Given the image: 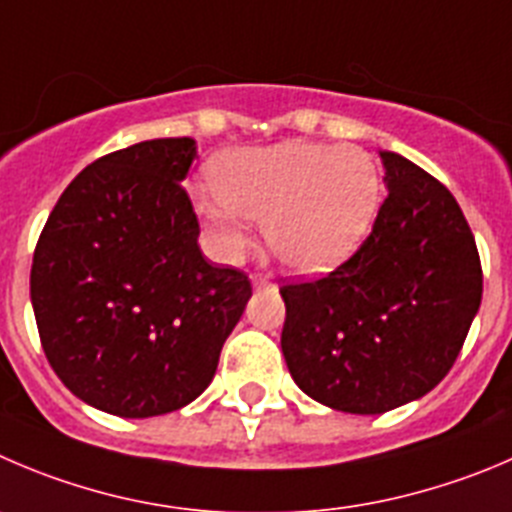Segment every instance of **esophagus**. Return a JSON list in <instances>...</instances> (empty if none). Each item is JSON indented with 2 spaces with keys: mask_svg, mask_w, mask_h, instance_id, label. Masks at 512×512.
Masks as SVG:
<instances>
[{
  "mask_svg": "<svg viewBox=\"0 0 512 512\" xmlns=\"http://www.w3.org/2000/svg\"><path fill=\"white\" fill-rule=\"evenodd\" d=\"M251 284H253V289H266V286H271V279H269V276L253 274L251 276Z\"/></svg>",
  "mask_w": 512,
  "mask_h": 512,
  "instance_id": "1",
  "label": "esophagus"
}]
</instances>
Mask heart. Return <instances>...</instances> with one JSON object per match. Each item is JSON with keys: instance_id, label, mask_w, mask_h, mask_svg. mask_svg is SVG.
Masks as SVG:
<instances>
[{"instance_id": "b5f03b06", "label": "heart", "mask_w": 512, "mask_h": 512, "mask_svg": "<svg viewBox=\"0 0 512 512\" xmlns=\"http://www.w3.org/2000/svg\"><path fill=\"white\" fill-rule=\"evenodd\" d=\"M216 191L193 193V211L221 261L251 246V218L289 269L321 274L362 246L377 216L382 178L372 155L352 145L286 143L238 148L211 165Z\"/></svg>"}]
</instances>
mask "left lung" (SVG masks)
<instances>
[{
    "label": "left lung",
    "instance_id": "obj_1",
    "mask_svg": "<svg viewBox=\"0 0 512 512\" xmlns=\"http://www.w3.org/2000/svg\"><path fill=\"white\" fill-rule=\"evenodd\" d=\"M372 233L324 279L281 289V352L301 392L349 415L425 397L460 354L483 299L478 246L440 180L389 150Z\"/></svg>",
    "mask_w": 512,
    "mask_h": 512
}]
</instances>
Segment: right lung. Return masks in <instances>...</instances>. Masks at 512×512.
Returning a JSON list of instances; mask_svg holds the SVG:
<instances>
[{
	"label": "right lung",
	"instance_id": "right-lung-1",
	"mask_svg": "<svg viewBox=\"0 0 512 512\" xmlns=\"http://www.w3.org/2000/svg\"><path fill=\"white\" fill-rule=\"evenodd\" d=\"M193 138H158L87 165L47 218L29 296L57 377L107 415L180 410L211 384L251 281L206 261L183 191Z\"/></svg>",
	"mask_w": 512,
	"mask_h": 512
}]
</instances>
